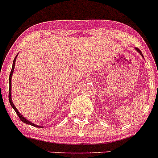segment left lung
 <instances>
[{"label": "left lung", "instance_id": "obj_1", "mask_svg": "<svg viewBox=\"0 0 158 158\" xmlns=\"http://www.w3.org/2000/svg\"><path fill=\"white\" fill-rule=\"evenodd\" d=\"M136 49H137V52H139V53H140V55H141V56H143V54H142V52H140V49H139V48H136Z\"/></svg>", "mask_w": 158, "mask_h": 158}]
</instances>
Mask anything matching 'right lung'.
<instances>
[{
  "label": "right lung",
  "mask_w": 158,
  "mask_h": 158,
  "mask_svg": "<svg viewBox=\"0 0 158 158\" xmlns=\"http://www.w3.org/2000/svg\"><path fill=\"white\" fill-rule=\"evenodd\" d=\"M16 57L15 58V59H14L13 61V65H12V69H11V71H10V76H9V94H8V97H9V102H10V106H11L12 107H13V109L15 110V111L16 112V113L18 114V117L20 118V120H21V121L23 122V123H27V124H30V125H32V126H35V127H38V126H36L35 124H33V123H31V122L28 121L27 120H26L25 118L24 117V116H22V115L21 114V113L18 112V110H17L16 107L14 106L13 102H12V100H11V90H10V89H11V83H10V82H11V77H12V74H13V72H14V69H15V61H16Z\"/></svg>",
  "instance_id": "obj_1"
}]
</instances>
